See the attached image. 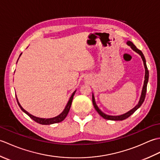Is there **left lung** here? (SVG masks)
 I'll use <instances>...</instances> for the list:
<instances>
[{
	"instance_id": "obj_1",
	"label": "left lung",
	"mask_w": 160,
	"mask_h": 160,
	"mask_svg": "<svg viewBox=\"0 0 160 160\" xmlns=\"http://www.w3.org/2000/svg\"><path fill=\"white\" fill-rule=\"evenodd\" d=\"M127 45L131 46V48L133 49L135 52H136L137 53H138L141 56L142 60H143V62H144V65L145 67V77H144V86H143V89H142V95H141V97H140V100L139 101V103L138 105H136L132 109H131V111H129L128 112H127V113L123 114V115H118V116H111V115H108L104 114V113H102L100 109L99 108L97 107V105L96 104V102H95V99H94V96L93 95L92 96V102H93V104L94 106V108H96V110L97 111V112L98 113H99L102 117L103 118L106 119V120H124L125 119L128 118V117H130L131 115L134 113V112L136 111L138 108H140L141 107V105L142 104V103L144 102V99H145V97H146V93H147V83H148V68L147 66V63H146V60H145V58L144 54L142 53V52L140 49H138L135 45H134L133 43L131 42V41H128L127 42Z\"/></svg>"
}]
</instances>
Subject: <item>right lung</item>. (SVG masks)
I'll list each match as a JSON object with an SVG mask.
<instances>
[{
	"mask_svg": "<svg viewBox=\"0 0 160 160\" xmlns=\"http://www.w3.org/2000/svg\"><path fill=\"white\" fill-rule=\"evenodd\" d=\"M20 55H21V53H20ZM75 93H76V91H74V92L72 93V95H71V96L70 98V99L69 100V102H68V103L67 104V106L65 107V108H64V110L63 111V112L61 114H60L59 115H58L57 117H55V118H49V119H44V118H37V117H35L33 116V115H31L30 113H29L28 111H26L24 108L20 106V104H19L18 101V99H17L16 98V100H17V102H18V105L20 108H21V110L25 112V113L28 115L33 120H34L36 122H37V123H39L40 124H55V123H58V122H62V120H64V118H65L67 117V115L68 114V113H69V111L70 110V107H71V103H72V100H73V96Z\"/></svg>",
	"mask_w": 160,
	"mask_h": 160,
	"instance_id": "1",
	"label": "right lung"
}]
</instances>
